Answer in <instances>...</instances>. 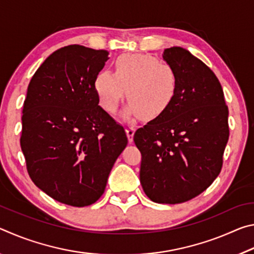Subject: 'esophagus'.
Here are the masks:
<instances>
[{
  "instance_id": "1",
  "label": "esophagus",
  "mask_w": 254,
  "mask_h": 254,
  "mask_svg": "<svg viewBox=\"0 0 254 254\" xmlns=\"http://www.w3.org/2000/svg\"><path fill=\"white\" fill-rule=\"evenodd\" d=\"M134 131H135V127H132V126H131V127H127L126 128V132H127L128 142H132L133 135H134Z\"/></svg>"
}]
</instances>
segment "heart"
<instances>
[{"label": "heart", "mask_w": 254, "mask_h": 254, "mask_svg": "<svg viewBox=\"0 0 254 254\" xmlns=\"http://www.w3.org/2000/svg\"><path fill=\"white\" fill-rule=\"evenodd\" d=\"M178 77L169 64L151 55L126 54L115 62V72L101 71L95 78V91L103 109L112 112L126 91L127 103L120 112L122 119L139 117L150 121L173 103Z\"/></svg>", "instance_id": "heart-1"}]
</instances>
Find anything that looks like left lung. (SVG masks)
Instances as JSON below:
<instances>
[{
    "label": "left lung",
    "mask_w": 254,
    "mask_h": 254,
    "mask_svg": "<svg viewBox=\"0 0 254 254\" xmlns=\"http://www.w3.org/2000/svg\"><path fill=\"white\" fill-rule=\"evenodd\" d=\"M178 88L161 115L137 128L140 183L150 199L179 204L198 196L221 173L229 140V109L214 72L182 47L165 49Z\"/></svg>",
    "instance_id": "left-lung-1"
}]
</instances>
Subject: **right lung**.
<instances>
[{
  "instance_id": "add662e5",
  "label": "right lung",
  "mask_w": 254,
  "mask_h": 254,
  "mask_svg": "<svg viewBox=\"0 0 254 254\" xmlns=\"http://www.w3.org/2000/svg\"><path fill=\"white\" fill-rule=\"evenodd\" d=\"M109 51L70 45L34 72L22 111L20 143L30 178L60 203L84 207L100 198L127 144L122 126L98 105L95 78Z\"/></svg>"
}]
</instances>
